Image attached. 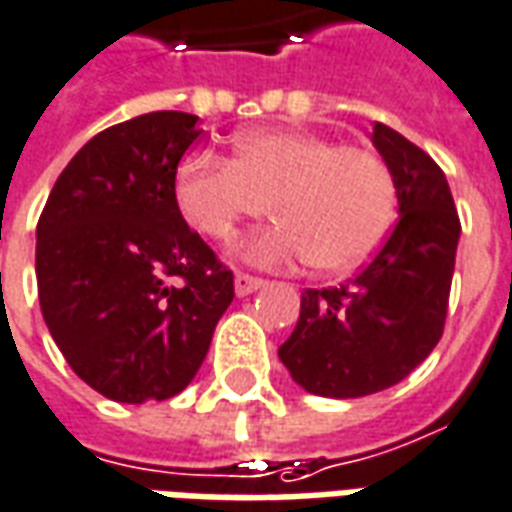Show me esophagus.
Here are the masks:
<instances>
[{
	"label": "esophagus",
	"instance_id": "34e87169",
	"mask_svg": "<svg viewBox=\"0 0 512 512\" xmlns=\"http://www.w3.org/2000/svg\"><path fill=\"white\" fill-rule=\"evenodd\" d=\"M264 284H267L264 278H253V275L237 273V278H234V292H237L239 297L253 295V292H259Z\"/></svg>",
	"mask_w": 512,
	"mask_h": 512
}]
</instances>
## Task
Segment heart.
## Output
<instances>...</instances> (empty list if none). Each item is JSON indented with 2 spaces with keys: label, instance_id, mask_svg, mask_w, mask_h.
Returning a JSON list of instances; mask_svg holds the SVG:
<instances>
[{
  "label": "heart",
  "instance_id": "1",
  "mask_svg": "<svg viewBox=\"0 0 512 512\" xmlns=\"http://www.w3.org/2000/svg\"><path fill=\"white\" fill-rule=\"evenodd\" d=\"M173 195L181 217L217 245L270 209L278 223L250 237L242 256L262 267L311 259L328 275L369 262L397 212L394 176L375 151L303 129L242 132L234 159L184 157Z\"/></svg>",
  "mask_w": 512,
  "mask_h": 512
}]
</instances>
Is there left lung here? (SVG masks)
<instances>
[{
    "label": "left lung",
    "instance_id": "left-lung-1",
    "mask_svg": "<svg viewBox=\"0 0 512 512\" xmlns=\"http://www.w3.org/2000/svg\"><path fill=\"white\" fill-rule=\"evenodd\" d=\"M372 146L397 187V226L353 281L306 289L292 336L278 347L308 394L353 400L400 383L444 333L460 220L447 176L386 123Z\"/></svg>",
    "mask_w": 512,
    "mask_h": 512
}]
</instances>
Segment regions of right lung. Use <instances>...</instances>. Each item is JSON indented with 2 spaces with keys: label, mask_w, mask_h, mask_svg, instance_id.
<instances>
[{
  "label": "right lung",
  "mask_w": 512,
  "mask_h": 512,
  "mask_svg": "<svg viewBox=\"0 0 512 512\" xmlns=\"http://www.w3.org/2000/svg\"><path fill=\"white\" fill-rule=\"evenodd\" d=\"M198 115L148 112L76 151L38 220L43 322L107 400H170L204 364L234 275L181 217L176 168Z\"/></svg>",
  "instance_id": "right-lung-1"
}]
</instances>
